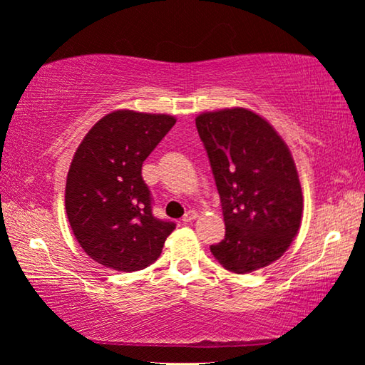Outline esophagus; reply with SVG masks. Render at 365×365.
<instances>
[{
    "label": "esophagus",
    "mask_w": 365,
    "mask_h": 365,
    "mask_svg": "<svg viewBox=\"0 0 365 365\" xmlns=\"http://www.w3.org/2000/svg\"><path fill=\"white\" fill-rule=\"evenodd\" d=\"M196 217H197V212L196 211H188L187 214L183 215L182 220L185 222V224H188V222H193Z\"/></svg>",
    "instance_id": "34e87169"
}]
</instances>
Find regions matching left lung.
Wrapping results in <instances>:
<instances>
[{
	"instance_id": "1",
	"label": "left lung",
	"mask_w": 365,
	"mask_h": 365,
	"mask_svg": "<svg viewBox=\"0 0 365 365\" xmlns=\"http://www.w3.org/2000/svg\"><path fill=\"white\" fill-rule=\"evenodd\" d=\"M217 187L225 238L211 245L235 274L262 269L283 256L299 230L302 193L285 141L245 108L196 117Z\"/></svg>"
}]
</instances>
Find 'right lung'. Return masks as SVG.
I'll use <instances>...</instances> for the list:
<instances>
[{"label": "right lung", "instance_id": "right-lung-1", "mask_svg": "<svg viewBox=\"0 0 365 365\" xmlns=\"http://www.w3.org/2000/svg\"><path fill=\"white\" fill-rule=\"evenodd\" d=\"M175 117L114 110L98 120L73 154L66 212L78 245L104 267L135 272L159 257L175 224L153 215L141 165Z\"/></svg>", "mask_w": 365, "mask_h": 365}]
</instances>
